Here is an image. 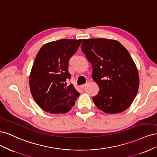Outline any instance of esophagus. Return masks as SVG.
<instances>
[{"instance_id":"esophagus-1","label":"esophagus","mask_w":157,"mask_h":157,"mask_svg":"<svg viewBox=\"0 0 157 157\" xmlns=\"http://www.w3.org/2000/svg\"><path fill=\"white\" fill-rule=\"evenodd\" d=\"M86 86V84H82V85H81V86H80V88H81V89H84Z\"/></svg>"}]
</instances>
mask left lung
Wrapping results in <instances>:
<instances>
[{
  "mask_svg": "<svg viewBox=\"0 0 157 157\" xmlns=\"http://www.w3.org/2000/svg\"><path fill=\"white\" fill-rule=\"evenodd\" d=\"M81 50L93 68L92 77L99 86L92 98L96 106L107 114L125 111L138 91V70L128 51L115 40L83 39Z\"/></svg>",
  "mask_w": 157,
  "mask_h": 157,
  "instance_id": "1",
  "label": "left lung"
}]
</instances>
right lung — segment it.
I'll use <instances>...</instances> for the list:
<instances>
[{"instance_id": "right-lung-1", "label": "right lung", "mask_w": 157, "mask_h": 157, "mask_svg": "<svg viewBox=\"0 0 157 157\" xmlns=\"http://www.w3.org/2000/svg\"><path fill=\"white\" fill-rule=\"evenodd\" d=\"M82 39H61L48 42L38 52L31 71L29 86L33 99L42 110L64 114L75 105L79 93L68 72L70 58L77 52Z\"/></svg>"}]
</instances>
